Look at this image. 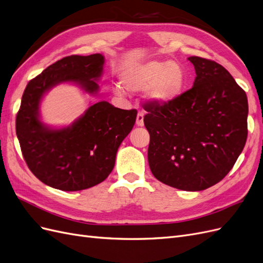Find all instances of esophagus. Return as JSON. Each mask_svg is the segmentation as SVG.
Wrapping results in <instances>:
<instances>
[{"instance_id":"esophagus-1","label":"esophagus","mask_w":263,"mask_h":263,"mask_svg":"<svg viewBox=\"0 0 263 263\" xmlns=\"http://www.w3.org/2000/svg\"><path fill=\"white\" fill-rule=\"evenodd\" d=\"M137 126H144V112H138L136 118Z\"/></svg>"}]
</instances>
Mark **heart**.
Masks as SVG:
<instances>
[{
    "label": "heart",
    "mask_w": 263,
    "mask_h": 263,
    "mask_svg": "<svg viewBox=\"0 0 263 263\" xmlns=\"http://www.w3.org/2000/svg\"><path fill=\"white\" fill-rule=\"evenodd\" d=\"M123 84L128 91H140L148 87V98L159 104H165L182 94L186 84V76L176 62L153 60L126 70ZM117 92L121 90L118 89Z\"/></svg>",
    "instance_id": "obj_1"
}]
</instances>
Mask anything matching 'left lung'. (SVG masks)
Masks as SVG:
<instances>
[{"label":"left lung","instance_id":"left-lung-1","mask_svg":"<svg viewBox=\"0 0 263 263\" xmlns=\"http://www.w3.org/2000/svg\"><path fill=\"white\" fill-rule=\"evenodd\" d=\"M193 86L165 104L147 102L148 162L155 178L183 191H202L224 179L245 147L248 100L217 62L190 57Z\"/></svg>","mask_w":263,"mask_h":263}]
</instances>
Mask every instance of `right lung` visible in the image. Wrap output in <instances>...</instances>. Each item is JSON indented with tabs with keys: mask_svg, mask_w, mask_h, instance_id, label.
I'll use <instances>...</instances> for the list:
<instances>
[{
	"mask_svg": "<svg viewBox=\"0 0 263 263\" xmlns=\"http://www.w3.org/2000/svg\"><path fill=\"white\" fill-rule=\"evenodd\" d=\"M101 53L68 55L31 79L16 115L22 154L34 176L61 191H81L112 172L119 145L133 129L136 109H121L102 101L69 127L52 129L39 119V104L52 86L73 82L95 94L104 66Z\"/></svg>",
	"mask_w": 263,
	"mask_h": 263,
	"instance_id": "right-lung-1",
	"label": "right lung"
}]
</instances>
